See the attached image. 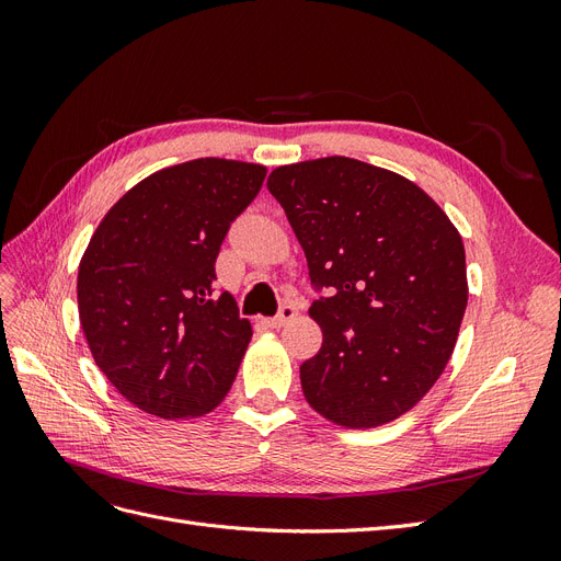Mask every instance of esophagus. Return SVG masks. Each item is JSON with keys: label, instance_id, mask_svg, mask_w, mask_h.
I'll use <instances>...</instances> for the list:
<instances>
[{"label": "esophagus", "instance_id": "1", "mask_svg": "<svg viewBox=\"0 0 561 561\" xmlns=\"http://www.w3.org/2000/svg\"><path fill=\"white\" fill-rule=\"evenodd\" d=\"M295 316H297V304H293V301H285L283 307H280V311H278V316L268 318L266 322H268V328H283L285 322H290Z\"/></svg>", "mask_w": 561, "mask_h": 561}]
</instances>
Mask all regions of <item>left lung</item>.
I'll return each mask as SVG.
<instances>
[{
	"mask_svg": "<svg viewBox=\"0 0 561 561\" xmlns=\"http://www.w3.org/2000/svg\"><path fill=\"white\" fill-rule=\"evenodd\" d=\"M309 262L320 351L304 398L346 428H375L428 393L468 304L466 250L410 180L348 157L280 165L266 180Z\"/></svg>",
	"mask_w": 561,
	"mask_h": 561,
	"instance_id": "1",
	"label": "left lung"
}]
</instances>
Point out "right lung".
<instances>
[{"mask_svg":"<svg viewBox=\"0 0 561 561\" xmlns=\"http://www.w3.org/2000/svg\"><path fill=\"white\" fill-rule=\"evenodd\" d=\"M266 168L194 159L118 198L83 252L81 330L95 365L142 412L186 419L225 400L252 336L215 260Z\"/></svg>","mask_w":561,"mask_h":561,"instance_id":"obj_1","label":"right lung"}]
</instances>
